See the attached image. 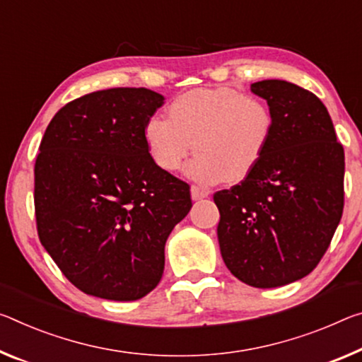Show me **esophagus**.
Returning a JSON list of instances; mask_svg holds the SVG:
<instances>
[{
	"mask_svg": "<svg viewBox=\"0 0 362 362\" xmlns=\"http://www.w3.org/2000/svg\"><path fill=\"white\" fill-rule=\"evenodd\" d=\"M211 194V190L206 187H198V185H193L192 187V198L197 202V199H203V198H208Z\"/></svg>",
	"mask_w": 362,
	"mask_h": 362,
	"instance_id": "34e87169",
	"label": "esophagus"
}]
</instances>
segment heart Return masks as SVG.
Wrapping results in <instances>:
<instances>
[{"mask_svg": "<svg viewBox=\"0 0 362 362\" xmlns=\"http://www.w3.org/2000/svg\"><path fill=\"white\" fill-rule=\"evenodd\" d=\"M168 117L154 114L143 136L160 169L179 170L190 154L197 156L187 174L197 182H238L261 163L274 134L272 109L262 98L238 90L197 88L170 103Z\"/></svg>", "mask_w": 362, "mask_h": 362, "instance_id": "obj_1", "label": "heart"}]
</instances>
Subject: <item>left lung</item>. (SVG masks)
<instances>
[{
    "instance_id": "8db88e82",
    "label": "left lung",
    "mask_w": 362,
    "mask_h": 362,
    "mask_svg": "<svg viewBox=\"0 0 362 362\" xmlns=\"http://www.w3.org/2000/svg\"><path fill=\"white\" fill-rule=\"evenodd\" d=\"M274 134L256 169L214 193L221 255L228 271L256 288L296 282L322 259L343 214L345 151L329 111L311 91L261 80Z\"/></svg>"
}]
</instances>
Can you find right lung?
Masks as SVG:
<instances>
[{"mask_svg":"<svg viewBox=\"0 0 362 362\" xmlns=\"http://www.w3.org/2000/svg\"><path fill=\"white\" fill-rule=\"evenodd\" d=\"M164 96L109 88L56 112L35 160L40 242L83 293L135 301L156 288L169 233L192 208L190 187L163 170L143 129Z\"/></svg>","mask_w":362,"mask_h":362,"instance_id":"right-lung-1","label":"right lung"}]
</instances>
